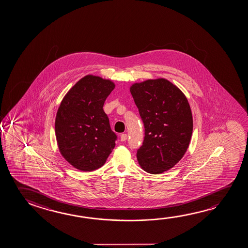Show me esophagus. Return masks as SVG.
<instances>
[{"mask_svg":"<svg viewBox=\"0 0 248 248\" xmlns=\"http://www.w3.org/2000/svg\"><path fill=\"white\" fill-rule=\"evenodd\" d=\"M120 140L122 141V142H124L127 140V134H122L121 135V137H120Z\"/></svg>","mask_w":248,"mask_h":248,"instance_id":"esophagus-1","label":"esophagus"}]
</instances>
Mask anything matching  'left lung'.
I'll return each mask as SVG.
<instances>
[{"label":"left lung","instance_id":"1","mask_svg":"<svg viewBox=\"0 0 248 248\" xmlns=\"http://www.w3.org/2000/svg\"><path fill=\"white\" fill-rule=\"evenodd\" d=\"M130 93L144 124L145 137L137 158L142 170L162 174L186 153L193 133L189 103L176 85L163 78L134 83Z\"/></svg>","mask_w":248,"mask_h":248}]
</instances>
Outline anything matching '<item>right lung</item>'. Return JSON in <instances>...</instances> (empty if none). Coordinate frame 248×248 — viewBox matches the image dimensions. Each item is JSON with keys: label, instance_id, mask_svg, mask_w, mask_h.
<instances>
[{"label": "right lung", "instance_id": "add662e5", "mask_svg": "<svg viewBox=\"0 0 248 248\" xmlns=\"http://www.w3.org/2000/svg\"><path fill=\"white\" fill-rule=\"evenodd\" d=\"M114 82L88 74L73 85L62 99L55 118V136L61 155L78 170H98L116 145L103 110Z\"/></svg>", "mask_w": 248, "mask_h": 248}]
</instances>
